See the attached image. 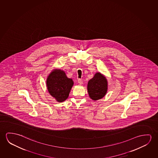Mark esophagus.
<instances>
[{
	"label": "esophagus",
	"mask_w": 158,
	"mask_h": 158,
	"mask_svg": "<svg viewBox=\"0 0 158 158\" xmlns=\"http://www.w3.org/2000/svg\"><path fill=\"white\" fill-rule=\"evenodd\" d=\"M78 82L79 84H83V81H82V80L81 79H78Z\"/></svg>",
	"instance_id": "34e87169"
}]
</instances>
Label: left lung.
I'll return each mask as SVG.
<instances>
[{
	"label": "left lung",
	"instance_id": "8db88e82",
	"mask_svg": "<svg viewBox=\"0 0 158 158\" xmlns=\"http://www.w3.org/2000/svg\"><path fill=\"white\" fill-rule=\"evenodd\" d=\"M88 90L89 96L92 100L102 98L107 92V79L101 73H96L94 78L89 80Z\"/></svg>",
	"mask_w": 158,
	"mask_h": 158
}]
</instances>
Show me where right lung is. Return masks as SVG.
Returning a JSON list of instances; mask_svg holds the SVG:
<instances>
[{"label":"right lung","instance_id":"add662e5","mask_svg":"<svg viewBox=\"0 0 158 158\" xmlns=\"http://www.w3.org/2000/svg\"><path fill=\"white\" fill-rule=\"evenodd\" d=\"M49 93L59 102L67 98L73 85L72 79L67 78L63 70L58 69L52 72L46 81Z\"/></svg>","mask_w":158,"mask_h":158}]
</instances>
